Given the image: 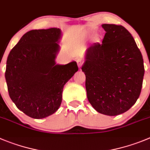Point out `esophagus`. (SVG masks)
<instances>
[{"label":"esophagus","instance_id":"esophagus-1","mask_svg":"<svg viewBox=\"0 0 150 150\" xmlns=\"http://www.w3.org/2000/svg\"><path fill=\"white\" fill-rule=\"evenodd\" d=\"M76 62H77L78 67H79V68H80L81 66L82 65V63H83V62H82V60L81 59H78L76 60Z\"/></svg>","mask_w":150,"mask_h":150}]
</instances>
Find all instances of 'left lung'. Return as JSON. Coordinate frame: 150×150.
I'll use <instances>...</instances> for the list:
<instances>
[{
    "instance_id": "1",
    "label": "left lung",
    "mask_w": 150,
    "mask_h": 150,
    "mask_svg": "<svg viewBox=\"0 0 150 150\" xmlns=\"http://www.w3.org/2000/svg\"><path fill=\"white\" fill-rule=\"evenodd\" d=\"M102 43L86 52L82 71L87 97L97 112L116 116L128 111L139 97L144 75V59L131 33L121 25L102 24Z\"/></svg>"
}]
</instances>
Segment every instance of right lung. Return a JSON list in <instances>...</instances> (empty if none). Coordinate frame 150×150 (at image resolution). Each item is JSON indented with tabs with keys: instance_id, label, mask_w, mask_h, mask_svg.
<instances>
[{
	"instance_id": "right-lung-1",
	"label": "right lung",
	"mask_w": 150,
	"mask_h": 150,
	"mask_svg": "<svg viewBox=\"0 0 150 150\" xmlns=\"http://www.w3.org/2000/svg\"><path fill=\"white\" fill-rule=\"evenodd\" d=\"M61 38L59 28L30 30L8 56L5 78L9 97L19 110L34 119L59 109L64 86L78 71L75 61L56 64Z\"/></svg>"
}]
</instances>
